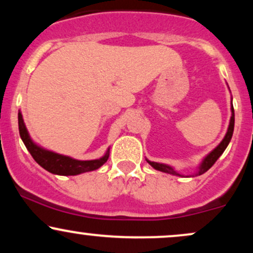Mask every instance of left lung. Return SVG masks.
I'll list each match as a JSON object with an SVG mask.
<instances>
[{
  "instance_id": "left-lung-1",
  "label": "left lung",
  "mask_w": 253,
  "mask_h": 253,
  "mask_svg": "<svg viewBox=\"0 0 253 253\" xmlns=\"http://www.w3.org/2000/svg\"><path fill=\"white\" fill-rule=\"evenodd\" d=\"M231 112H232V115H231V120H229L227 132H226V135L223 136L221 143L217 145L215 149L211 151V152L208 153V155L206 156L205 158H203V161L201 162V164H200V167H199V170H197L195 173H193V175H190V176L181 175V173L177 172V171L173 169L172 167H170V165L162 164V163H156V162H151V161H149V159H146V162L151 165V167L153 168V169H156V170H158V171H162V172L170 173V175H175V176H179V177H194V176L202 175V173H205L206 171H208L211 167H213L214 163H215V162L217 161V158H219V157L222 155L223 151L226 150V147L228 146L229 141H231L232 135H233V129H234V109H233V104H232V106H231Z\"/></svg>"
}]
</instances>
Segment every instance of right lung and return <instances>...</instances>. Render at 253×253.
<instances>
[{
	"label": "right lung",
	"instance_id": "1",
	"mask_svg": "<svg viewBox=\"0 0 253 253\" xmlns=\"http://www.w3.org/2000/svg\"><path fill=\"white\" fill-rule=\"evenodd\" d=\"M17 118H19L20 136H21L25 146L30 151L34 161L43 169L47 170L48 172L60 176H75L83 172H88V171L96 170L108 161L109 149L107 150L106 155L103 157L98 159H92V161H78V159H74L71 157L63 156L59 155V153L42 149V146H39L32 140L30 133L26 128V125L20 110Z\"/></svg>",
	"mask_w": 253,
	"mask_h": 253
}]
</instances>
